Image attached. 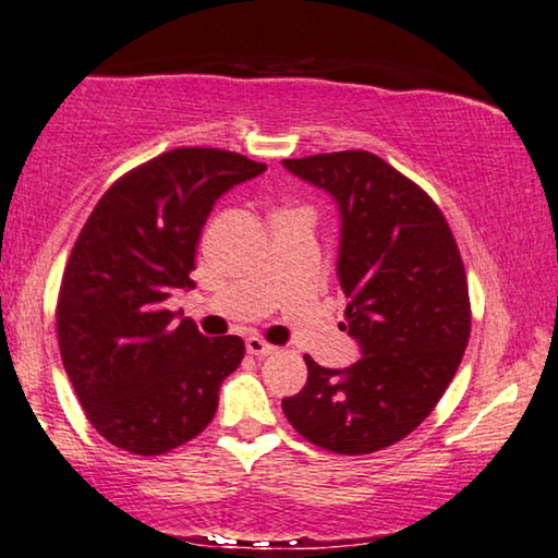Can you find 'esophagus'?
Returning <instances> with one entry per match:
<instances>
[{"mask_svg": "<svg viewBox=\"0 0 558 558\" xmlns=\"http://www.w3.org/2000/svg\"><path fill=\"white\" fill-rule=\"evenodd\" d=\"M245 349H247V354H253V356H270L272 351H276L272 343L257 339V336H250V339L245 341Z\"/></svg>", "mask_w": 558, "mask_h": 558, "instance_id": "1", "label": "esophagus"}]
</instances>
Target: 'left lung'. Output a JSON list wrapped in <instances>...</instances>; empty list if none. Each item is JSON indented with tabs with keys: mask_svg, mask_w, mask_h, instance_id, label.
I'll return each mask as SVG.
<instances>
[{
	"mask_svg": "<svg viewBox=\"0 0 558 558\" xmlns=\"http://www.w3.org/2000/svg\"><path fill=\"white\" fill-rule=\"evenodd\" d=\"M339 204V282L361 359L347 368L305 356L308 381L282 412L308 442L368 454L399 442L435 410L470 339L468 280L437 204L368 151L282 161Z\"/></svg>",
	"mask_w": 558,
	"mask_h": 558,
	"instance_id": "obj_1",
	"label": "left lung"
}]
</instances>
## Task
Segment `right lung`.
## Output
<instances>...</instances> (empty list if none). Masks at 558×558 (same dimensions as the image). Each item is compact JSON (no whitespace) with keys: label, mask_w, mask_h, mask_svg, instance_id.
<instances>
[{"label":"right lung","mask_w":558,"mask_h":558,"mask_svg":"<svg viewBox=\"0 0 558 558\" xmlns=\"http://www.w3.org/2000/svg\"><path fill=\"white\" fill-rule=\"evenodd\" d=\"M268 169L219 148H174L108 190L62 272V366L90 425L133 454L190 442L240 366V336L207 339L167 308L194 286V253L215 202Z\"/></svg>","instance_id":"obj_1"}]
</instances>
